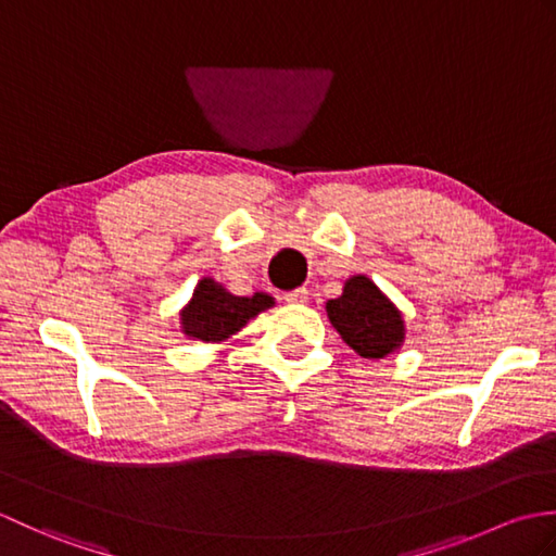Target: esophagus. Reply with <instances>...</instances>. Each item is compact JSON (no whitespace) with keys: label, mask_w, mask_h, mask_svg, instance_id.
Listing matches in <instances>:
<instances>
[{"label":"esophagus","mask_w":556,"mask_h":556,"mask_svg":"<svg viewBox=\"0 0 556 556\" xmlns=\"http://www.w3.org/2000/svg\"><path fill=\"white\" fill-rule=\"evenodd\" d=\"M308 299H311V291L305 289V287H301V289H293V291H289V293H285V301L287 303H308Z\"/></svg>","instance_id":"obj_1"}]
</instances>
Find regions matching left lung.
Wrapping results in <instances>:
<instances>
[{
	"label": "left lung",
	"mask_w": 556,
	"mask_h": 556,
	"mask_svg": "<svg viewBox=\"0 0 556 556\" xmlns=\"http://www.w3.org/2000/svg\"><path fill=\"white\" fill-rule=\"evenodd\" d=\"M325 311L339 337L361 358L380 361L399 353L404 346V313L370 277H349L344 281V289H341V296L329 299Z\"/></svg>",
	"instance_id": "obj_1"
}]
</instances>
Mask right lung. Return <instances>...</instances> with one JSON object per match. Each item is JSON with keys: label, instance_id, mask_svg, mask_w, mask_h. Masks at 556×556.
<instances>
[{"label": "right lung", "instance_id": "add662e5", "mask_svg": "<svg viewBox=\"0 0 556 556\" xmlns=\"http://www.w3.org/2000/svg\"><path fill=\"white\" fill-rule=\"evenodd\" d=\"M269 308H275V299L265 291H255L253 296H236L222 281L203 277L195 285L193 296L179 311V327L186 339L200 344H222Z\"/></svg>", "mask_w": 556, "mask_h": 556}]
</instances>
